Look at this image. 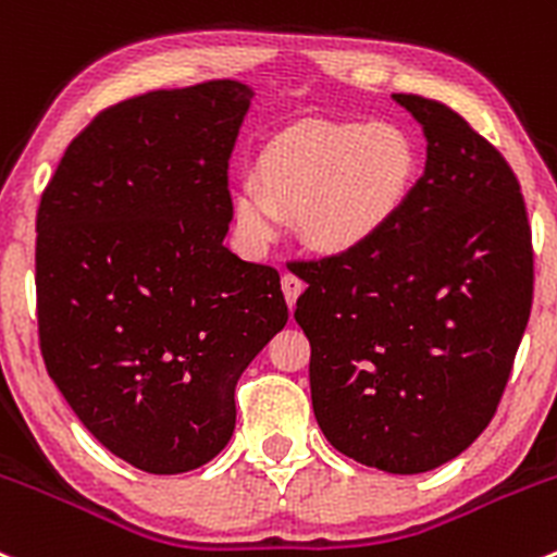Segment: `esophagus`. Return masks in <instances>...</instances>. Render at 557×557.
Segmentation results:
<instances>
[{"label": "esophagus", "mask_w": 557, "mask_h": 557, "mask_svg": "<svg viewBox=\"0 0 557 557\" xmlns=\"http://www.w3.org/2000/svg\"><path fill=\"white\" fill-rule=\"evenodd\" d=\"M301 290H304L301 277H296L294 272H285L283 274V294H285V301H288L290 309L296 307V298L301 296Z\"/></svg>", "instance_id": "esophagus-1"}]
</instances>
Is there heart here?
I'll use <instances>...</instances> for the list:
<instances>
[{
  "label": "heart",
  "mask_w": 557,
  "mask_h": 557,
  "mask_svg": "<svg viewBox=\"0 0 557 557\" xmlns=\"http://www.w3.org/2000/svg\"><path fill=\"white\" fill-rule=\"evenodd\" d=\"M419 146L392 120H309L263 149L259 178L234 189V219L256 245L272 243L283 215H296L301 237L325 253L371 243L411 197Z\"/></svg>",
  "instance_id": "obj_1"
}]
</instances>
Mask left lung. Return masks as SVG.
<instances>
[{
    "instance_id": "left-lung-1",
    "label": "left lung",
    "mask_w": 557,
    "mask_h": 557,
    "mask_svg": "<svg viewBox=\"0 0 557 557\" xmlns=\"http://www.w3.org/2000/svg\"><path fill=\"white\" fill-rule=\"evenodd\" d=\"M392 98L424 127V175L371 243L298 261L294 314L331 446L417 475L494 419L531 314L534 248L505 157L446 103Z\"/></svg>"
}]
</instances>
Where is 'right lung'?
Listing matches in <instances>:
<instances>
[{"mask_svg": "<svg viewBox=\"0 0 557 557\" xmlns=\"http://www.w3.org/2000/svg\"><path fill=\"white\" fill-rule=\"evenodd\" d=\"M250 98L210 79L103 109L37 210L47 373L101 446L154 475L230 443L234 386L288 323L277 269L224 245Z\"/></svg>", "mask_w": 557, "mask_h": 557, "instance_id": "right-lung-1", "label": "right lung"}]
</instances>
